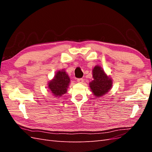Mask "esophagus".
<instances>
[{"instance_id":"obj_1","label":"esophagus","mask_w":152,"mask_h":152,"mask_svg":"<svg viewBox=\"0 0 152 152\" xmlns=\"http://www.w3.org/2000/svg\"><path fill=\"white\" fill-rule=\"evenodd\" d=\"M77 82L80 83H82L83 82V78H78L77 79Z\"/></svg>"}]
</instances>
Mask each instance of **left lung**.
I'll use <instances>...</instances> for the list:
<instances>
[{"mask_svg": "<svg viewBox=\"0 0 152 152\" xmlns=\"http://www.w3.org/2000/svg\"><path fill=\"white\" fill-rule=\"evenodd\" d=\"M93 80L89 83L91 91L96 97L106 94L112 87V80L106 75L102 68L96 65L92 70Z\"/></svg>", "mask_w": 152, "mask_h": 152, "instance_id": "left-lung-1", "label": "left lung"}]
</instances>
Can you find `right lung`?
<instances>
[{"label":"right lung","instance_id":"obj_1","mask_svg":"<svg viewBox=\"0 0 152 152\" xmlns=\"http://www.w3.org/2000/svg\"><path fill=\"white\" fill-rule=\"evenodd\" d=\"M70 82V78L64 70L57 71L54 78L48 83V88L56 97L61 96L67 92Z\"/></svg>","mask_w":152,"mask_h":152}]
</instances>
